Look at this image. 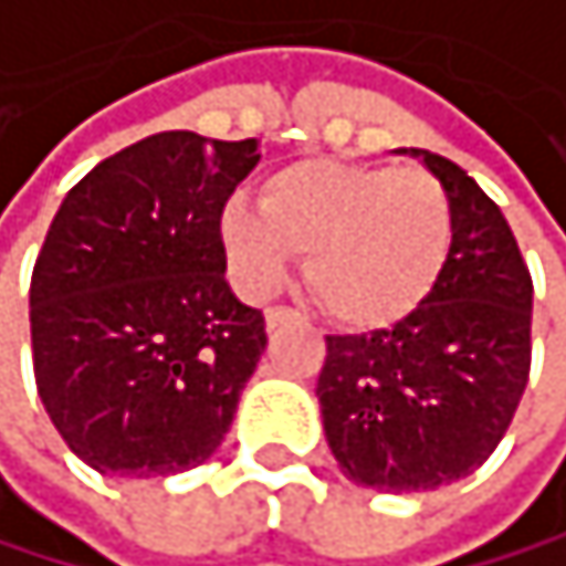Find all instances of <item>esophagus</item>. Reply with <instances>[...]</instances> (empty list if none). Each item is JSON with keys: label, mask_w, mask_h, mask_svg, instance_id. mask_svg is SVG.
<instances>
[{"label": "esophagus", "mask_w": 566, "mask_h": 566, "mask_svg": "<svg viewBox=\"0 0 566 566\" xmlns=\"http://www.w3.org/2000/svg\"><path fill=\"white\" fill-rule=\"evenodd\" d=\"M289 319H295V310H289V306H271L268 310V331H277V326L289 323Z\"/></svg>", "instance_id": "34e87169"}]
</instances>
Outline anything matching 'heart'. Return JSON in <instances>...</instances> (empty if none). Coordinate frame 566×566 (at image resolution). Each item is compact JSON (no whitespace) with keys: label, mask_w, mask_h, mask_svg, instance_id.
<instances>
[{"label":"heart","mask_w":566,"mask_h":566,"mask_svg":"<svg viewBox=\"0 0 566 566\" xmlns=\"http://www.w3.org/2000/svg\"><path fill=\"white\" fill-rule=\"evenodd\" d=\"M219 243L247 298L277 292L295 253H306L319 310L340 326L379 331L438 285L455 243V208L428 169L306 159L260 184V211L229 201Z\"/></svg>","instance_id":"b5f03b06"}]
</instances>
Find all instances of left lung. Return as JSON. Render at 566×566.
<instances>
[{
	"label": "left lung",
	"instance_id": "obj_1",
	"mask_svg": "<svg viewBox=\"0 0 566 566\" xmlns=\"http://www.w3.org/2000/svg\"><path fill=\"white\" fill-rule=\"evenodd\" d=\"M446 184L455 243L431 295L389 331L326 337L316 382L340 470L389 494L434 491L491 459L533 365V277L467 169L413 149Z\"/></svg>",
	"mask_w": 566,
	"mask_h": 566
}]
</instances>
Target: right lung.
Returning a JSON list of instances; mask_svg holds the SVG:
<instances>
[{"mask_svg": "<svg viewBox=\"0 0 566 566\" xmlns=\"http://www.w3.org/2000/svg\"><path fill=\"white\" fill-rule=\"evenodd\" d=\"M256 159V138L159 132L93 166L54 214L30 277L33 379L86 467L169 476L222 446L268 344L219 243Z\"/></svg>", "mask_w": 566, "mask_h": 566, "instance_id": "1", "label": "right lung"}]
</instances>
